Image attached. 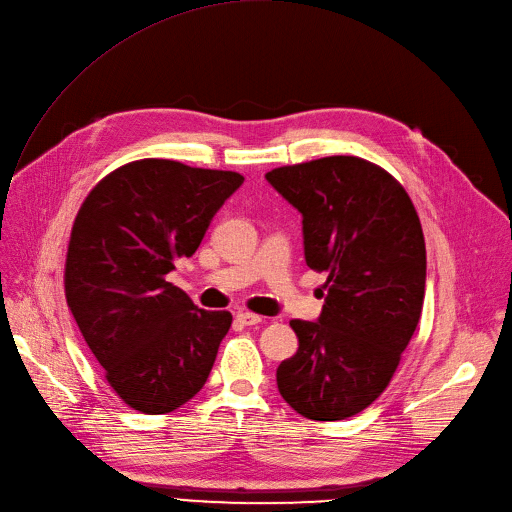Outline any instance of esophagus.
Returning <instances> with one entry per match:
<instances>
[{
    "label": "esophagus",
    "mask_w": 512,
    "mask_h": 512,
    "mask_svg": "<svg viewBox=\"0 0 512 512\" xmlns=\"http://www.w3.org/2000/svg\"><path fill=\"white\" fill-rule=\"evenodd\" d=\"M236 321L243 323V325H257L263 321V317L255 315V313H249V311H238L236 313Z\"/></svg>",
    "instance_id": "34e87169"
}]
</instances>
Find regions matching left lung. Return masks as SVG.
Returning <instances> with one entry per match:
<instances>
[{"label":"left lung","mask_w":512,"mask_h":512,"mask_svg":"<svg viewBox=\"0 0 512 512\" xmlns=\"http://www.w3.org/2000/svg\"><path fill=\"white\" fill-rule=\"evenodd\" d=\"M265 179L302 214L306 265L327 274L319 321H290L298 350L278 366L280 395L309 420H346L387 389L418 327V212L393 175L358 156L280 166Z\"/></svg>","instance_id":"left-lung-1"}]
</instances>
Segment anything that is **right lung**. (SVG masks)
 <instances>
[{"instance_id": "right-lung-1", "label": "right lung", "mask_w": 512, "mask_h": 512, "mask_svg": "<svg viewBox=\"0 0 512 512\" xmlns=\"http://www.w3.org/2000/svg\"><path fill=\"white\" fill-rule=\"evenodd\" d=\"M232 170L144 158L98 181L78 210L65 300L113 391L133 410L175 412L206 385L228 311H203L166 282L243 185Z\"/></svg>"}]
</instances>
